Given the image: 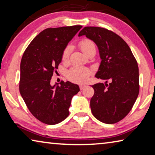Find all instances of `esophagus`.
Returning a JSON list of instances; mask_svg holds the SVG:
<instances>
[{"label": "esophagus", "instance_id": "1", "mask_svg": "<svg viewBox=\"0 0 155 155\" xmlns=\"http://www.w3.org/2000/svg\"><path fill=\"white\" fill-rule=\"evenodd\" d=\"M85 87H86V85H81L79 86V87H80V90H83V89L85 88Z\"/></svg>", "mask_w": 155, "mask_h": 155}]
</instances>
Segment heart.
Instances as JSON below:
<instances>
[{"instance_id":"1","label":"heart","mask_w":155,"mask_h":155,"mask_svg":"<svg viewBox=\"0 0 155 155\" xmlns=\"http://www.w3.org/2000/svg\"><path fill=\"white\" fill-rule=\"evenodd\" d=\"M79 47L84 53L87 55L91 52H96V46L92 41L89 39H83L79 42ZM71 47H65L62 53V60L67 61L69 59ZM91 74V71L87 68L74 65L68 72V79L77 83H83L88 80Z\"/></svg>"}]
</instances>
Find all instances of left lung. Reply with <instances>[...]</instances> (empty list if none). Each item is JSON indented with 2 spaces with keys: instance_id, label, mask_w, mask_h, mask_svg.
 Listing matches in <instances>:
<instances>
[{
  "instance_id": "1",
  "label": "left lung",
  "mask_w": 155,
  "mask_h": 155,
  "mask_svg": "<svg viewBox=\"0 0 155 155\" xmlns=\"http://www.w3.org/2000/svg\"><path fill=\"white\" fill-rule=\"evenodd\" d=\"M85 35L99 50L101 63L96 77L106 81L91 86V112L97 120L114 124L128 115L140 91L139 68L131 50L116 33L106 28L85 27L78 36ZM109 81V84H107Z\"/></svg>"
}]
</instances>
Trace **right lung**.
Segmentation results:
<instances>
[{"label":"right lung","mask_w":155,"mask_h":155,"mask_svg":"<svg viewBox=\"0 0 155 155\" xmlns=\"http://www.w3.org/2000/svg\"><path fill=\"white\" fill-rule=\"evenodd\" d=\"M81 28L75 25L46 28L22 55L20 93L32 115L44 124L54 125L66 118L72 97L80 91L78 85L69 81L52 86L51 80L61 61L63 51Z\"/></svg>","instance_id":"add662e5"}]
</instances>
